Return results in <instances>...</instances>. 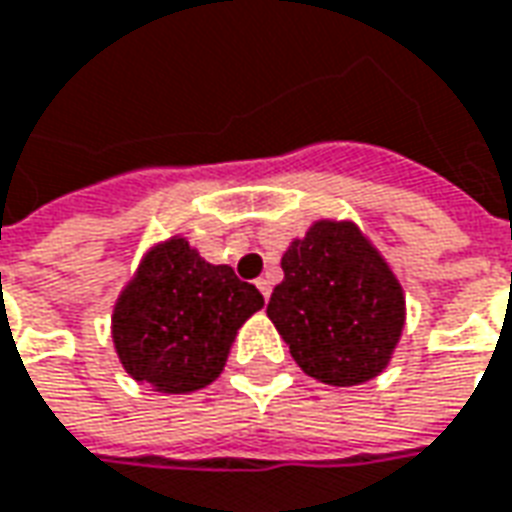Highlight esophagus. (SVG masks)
I'll list each match as a JSON object with an SVG mask.
<instances>
[{"label":"esophagus","instance_id":"34e87169","mask_svg":"<svg viewBox=\"0 0 512 512\" xmlns=\"http://www.w3.org/2000/svg\"><path fill=\"white\" fill-rule=\"evenodd\" d=\"M256 287H259V292H262L264 298H270V290H273V287H270V278H259Z\"/></svg>","mask_w":512,"mask_h":512}]
</instances>
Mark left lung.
Listing matches in <instances>:
<instances>
[{
    "label": "left lung",
    "instance_id": "left-lung-1",
    "mask_svg": "<svg viewBox=\"0 0 512 512\" xmlns=\"http://www.w3.org/2000/svg\"><path fill=\"white\" fill-rule=\"evenodd\" d=\"M284 281L267 303L298 368L317 382L354 387L396 351L407 298L382 250L351 220H315L281 256Z\"/></svg>",
    "mask_w": 512,
    "mask_h": 512
}]
</instances>
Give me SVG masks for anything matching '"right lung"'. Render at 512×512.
Masks as SVG:
<instances>
[{
	"label": "right lung",
	"instance_id": "add662e5",
	"mask_svg": "<svg viewBox=\"0 0 512 512\" xmlns=\"http://www.w3.org/2000/svg\"><path fill=\"white\" fill-rule=\"evenodd\" d=\"M264 306L228 264L206 262L186 236L147 248L111 315V340L130 379L181 396L225 368L236 331Z\"/></svg>",
	"mask_w": 512,
	"mask_h": 512
}]
</instances>
